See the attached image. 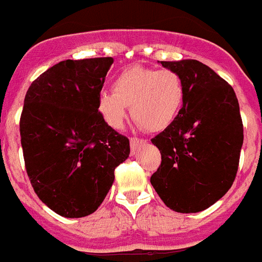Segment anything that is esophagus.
<instances>
[{
    "label": "esophagus",
    "mask_w": 262,
    "mask_h": 262,
    "mask_svg": "<svg viewBox=\"0 0 262 262\" xmlns=\"http://www.w3.org/2000/svg\"><path fill=\"white\" fill-rule=\"evenodd\" d=\"M146 144V140H142V138H137V137H133L130 138V150H132V154H136L137 153V150L140 149V146Z\"/></svg>",
    "instance_id": "1"
}]
</instances>
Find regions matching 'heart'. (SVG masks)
<instances>
[{
    "label": "heart",
    "instance_id": "heart-1",
    "mask_svg": "<svg viewBox=\"0 0 262 262\" xmlns=\"http://www.w3.org/2000/svg\"><path fill=\"white\" fill-rule=\"evenodd\" d=\"M185 99V84L171 70L144 66L125 68L113 81V92L101 91L97 109L104 121L120 129L128 116V106L140 126L159 132L174 122Z\"/></svg>",
    "mask_w": 262,
    "mask_h": 262
}]
</instances>
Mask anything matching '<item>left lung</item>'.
Returning <instances> with one entry per match:
<instances>
[{"mask_svg": "<svg viewBox=\"0 0 262 262\" xmlns=\"http://www.w3.org/2000/svg\"><path fill=\"white\" fill-rule=\"evenodd\" d=\"M185 84L171 125L151 140L162 162L150 183L170 210L194 213L227 194L243 146V121L233 88L208 66L185 59L161 62Z\"/></svg>", "mask_w": 262, "mask_h": 262, "instance_id": "1", "label": "left lung"}]
</instances>
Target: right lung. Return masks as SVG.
I'll return each mask as SVG.
<instances>
[{
    "instance_id": "right-lung-1",
    "label": "right lung",
    "mask_w": 262,
    "mask_h": 262,
    "mask_svg": "<svg viewBox=\"0 0 262 262\" xmlns=\"http://www.w3.org/2000/svg\"><path fill=\"white\" fill-rule=\"evenodd\" d=\"M112 58L63 60L31 83L19 121L25 166L35 194L64 217L99 208L129 157V140L97 109Z\"/></svg>"
}]
</instances>
